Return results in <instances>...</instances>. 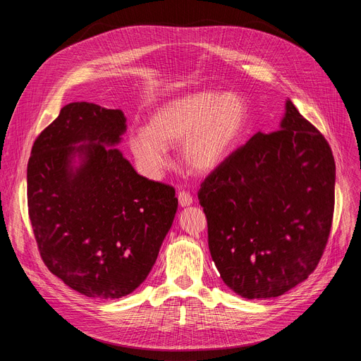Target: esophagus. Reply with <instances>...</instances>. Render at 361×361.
<instances>
[{
  "mask_svg": "<svg viewBox=\"0 0 361 361\" xmlns=\"http://www.w3.org/2000/svg\"><path fill=\"white\" fill-rule=\"evenodd\" d=\"M178 203H180V206L187 207V206L193 204V197H192L190 193H187L185 190H181V192L178 193Z\"/></svg>",
  "mask_w": 361,
  "mask_h": 361,
  "instance_id": "obj_1",
  "label": "esophagus"
}]
</instances>
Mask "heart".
I'll return each instance as SVG.
<instances>
[{
	"label": "heart",
	"instance_id": "obj_1",
	"mask_svg": "<svg viewBox=\"0 0 361 361\" xmlns=\"http://www.w3.org/2000/svg\"><path fill=\"white\" fill-rule=\"evenodd\" d=\"M249 118V104L240 93L200 90L157 108L147 127L130 131L128 146L149 177L161 173L168 147L178 145L181 164L188 173L209 176L234 154Z\"/></svg>",
	"mask_w": 361,
	"mask_h": 361
}]
</instances>
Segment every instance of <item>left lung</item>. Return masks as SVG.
I'll use <instances>...</instances> for the list:
<instances>
[{
  "label": "left lung",
  "instance_id": "1",
  "mask_svg": "<svg viewBox=\"0 0 361 361\" xmlns=\"http://www.w3.org/2000/svg\"><path fill=\"white\" fill-rule=\"evenodd\" d=\"M222 281L244 298H272L309 278L324 255L335 203V161L287 99L279 130L256 135L197 193Z\"/></svg>",
  "mask_w": 361,
  "mask_h": 361
}]
</instances>
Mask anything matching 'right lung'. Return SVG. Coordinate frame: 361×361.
I'll list each match as a JSON object with an SVG mask.
<instances>
[{
    "label": "right lung",
    "mask_w": 361,
    "mask_h": 361,
    "mask_svg": "<svg viewBox=\"0 0 361 361\" xmlns=\"http://www.w3.org/2000/svg\"><path fill=\"white\" fill-rule=\"evenodd\" d=\"M127 130L120 109L73 102L35 140L27 206L48 269L86 297L121 298L154 267L178 200L139 176L114 147Z\"/></svg>",
    "instance_id": "obj_1"
}]
</instances>
